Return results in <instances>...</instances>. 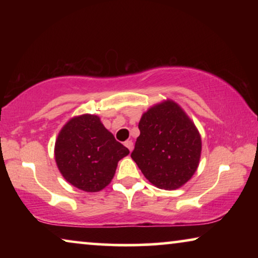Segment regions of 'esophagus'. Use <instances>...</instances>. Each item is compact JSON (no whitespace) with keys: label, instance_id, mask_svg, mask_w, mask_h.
I'll return each mask as SVG.
<instances>
[{"label":"esophagus","instance_id":"1","mask_svg":"<svg viewBox=\"0 0 258 258\" xmlns=\"http://www.w3.org/2000/svg\"><path fill=\"white\" fill-rule=\"evenodd\" d=\"M124 146L126 147V148H128V149L130 150V151H132L133 150V148H134V143H133V141H125V142H124Z\"/></svg>","mask_w":258,"mask_h":258}]
</instances>
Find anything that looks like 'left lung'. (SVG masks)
Listing matches in <instances>:
<instances>
[{"label": "left lung", "instance_id": "obj_1", "mask_svg": "<svg viewBox=\"0 0 258 258\" xmlns=\"http://www.w3.org/2000/svg\"><path fill=\"white\" fill-rule=\"evenodd\" d=\"M132 158L151 184L175 190L185 184L200 163L202 141L196 125L171 100L148 109L139 123Z\"/></svg>", "mask_w": 258, "mask_h": 258}]
</instances>
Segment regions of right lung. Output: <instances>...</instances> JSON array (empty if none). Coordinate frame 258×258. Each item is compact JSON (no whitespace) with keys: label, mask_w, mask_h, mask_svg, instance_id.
I'll return each mask as SVG.
<instances>
[{"label":"right lung","mask_w":258,"mask_h":258,"mask_svg":"<svg viewBox=\"0 0 258 258\" xmlns=\"http://www.w3.org/2000/svg\"><path fill=\"white\" fill-rule=\"evenodd\" d=\"M129 154L97 115L75 116L55 142V161L63 177L77 189L96 192L114 177L118 161Z\"/></svg>","instance_id":"obj_1"}]
</instances>
